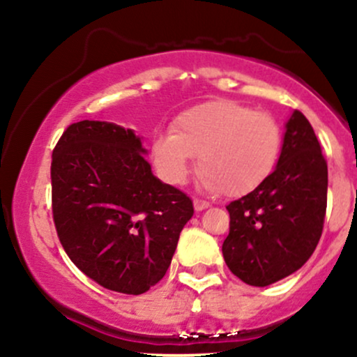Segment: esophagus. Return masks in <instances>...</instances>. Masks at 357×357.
<instances>
[{
  "mask_svg": "<svg viewBox=\"0 0 357 357\" xmlns=\"http://www.w3.org/2000/svg\"><path fill=\"white\" fill-rule=\"evenodd\" d=\"M192 204H195L196 211H203V210H206V208H210V203L204 202V199H199V198H195Z\"/></svg>",
  "mask_w": 357,
  "mask_h": 357,
  "instance_id": "1",
  "label": "esophagus"
}]
</instances>
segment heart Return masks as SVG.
I'll use <instances>...</instances> for the list:
<instances>
[{
	"mask_svg": "<svg viewBox=\"0 0 357 357\" xmlns=\"http://www.w3.org/2000/svg\"><path fill=\"white\" fill-rule=\"evenodd\" d=\"M284 129L272 114L231 100H215L179 114L171 134L151 142V159L166 183H186L199 159L203 184L228 198L257 191L273 174Z\"/></svg>",
	"mask_w": 357,
	"mask_h": 357,
	"instance_id": "heart-1",
	"label": "heart"
}]
</instances>
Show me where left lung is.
Returning <instances> with one entry per match:
<instances>
[{"instance_id": "obj_1", "label": "left lung", "mask_w": 357, "mask_h": 357, "mask_svg": "<svg viewBox=\"0 0 357 357\" xmlns=\"http://www.w3.org/2000/svg\"><path fill=\"white\" fill-rule=\"evenodd\" d=\"M326 208L327 161L310 122L296 110L273 174L227 206L230 233L221 250L228 268L253 287L289 277L317 247Z\"/></svg>"}]
</instances>
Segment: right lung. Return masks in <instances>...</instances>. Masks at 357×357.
<instances>
[{
	"instance_id": "right-lung-1",
	"label": "right lung",
	"mask_w": 357,
	"mask_h": 357,
	"mask_svg": "<svg viewBox=\"0 0 357 357\" xmlns=\"http://www.w3.org/2000/svg\"><path fill=\"white\" fill-rule=\"evenodd\" d=\"M130 129L80 121L52 154V213L61 247L93 282L144 294L169 268L192 202L159 181Z\"/></svg>"
}]
</instances>
